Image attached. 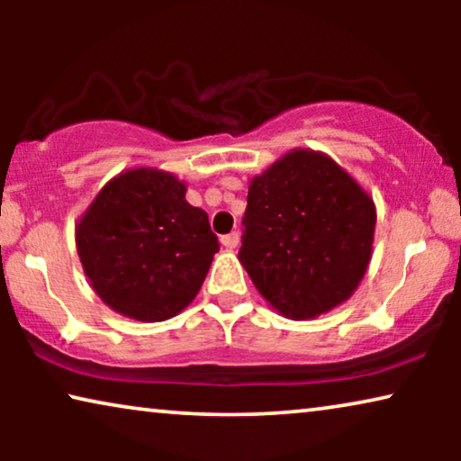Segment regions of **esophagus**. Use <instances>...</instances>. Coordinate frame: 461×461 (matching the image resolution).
Listing matches in <instances>:
<instances>
[{"mask_svg":"<svg viewBox=\"0 0 461 461\" xmlns=\"http://www.w3.org/2000/svg\"><path fill=\"white\" fill-rule=\"evenodd\" d=\"M220 241H222V245L226 249H235L237 245H239V232L235 230V232H229V235H224L222 239H220Z\"/></svg>","mask_w":461,"mask_h":461,"instance_id":"1","label":"esophagus"}]
</instances>
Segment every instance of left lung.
<instances>
[{
    "mask_svg": "<svg viewBox=\"0 0 461 461\" xmlns=\"http://www.w3.org/2000/svg\"><path fill=\"white\" fill-rule=\"evenodd\" d=\"M239 260L294 321L342 304L371 260L374 199L331 157L295 149L249 182Z\"/></svg>",
    "mask_w": 461,
    "mask_h": 461,
    "instance_id": "8db88e82",
    "label": "left lung"
}]
</instances>
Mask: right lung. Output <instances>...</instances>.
I'll return each instance as SVG.
<instances>
[{
    "mask_svg": "<svg viewBox=\"0 0 461 461\" xmlns=\"http://www.w3.org/2000/svg\"><path fill=\"white\" fill-rule=\"evenodd\" d=\"M174 174L136 167L106 182L75 243L94 292L123 317L157 323L191 304L203 285L218 237Z\"/></svg>",
    "mask_w": 461,
    "mask_h": 461,
    "instance_id": "right-lung-1",
    "label": "right lung"
}]
</instances>
